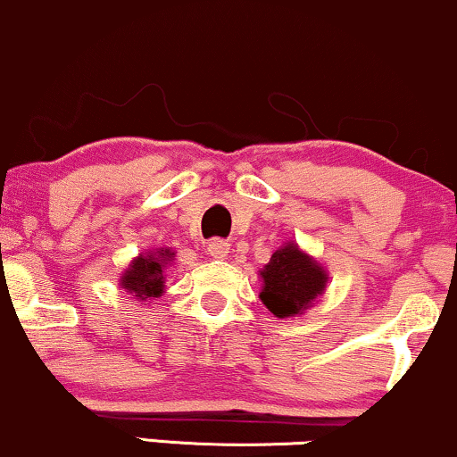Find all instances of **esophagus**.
I'll list each match as a JSON object with an SVG mask.
<instances>
[{"label": "esophagus", "instance_id": "esophagus-1", "mask_svg": "<svg viewBox=\"0 0 457 457\" xmlns=\"http://www.w3.org/2000/svg\"><path fill=\"white\" fill-rule=\"evenodd\" d=\"M228 250H230V245L222 239H212L210 244H207V252H210V256L220 258V261L228 256Z\"/></svg>", "mask_w": 457, "mask_h": 457}]
</instances>
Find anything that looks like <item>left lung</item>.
Returning <instances> with one entry per match:
<instances>
[{"label": "left lung", "mask_w": 457, "mask_h": 457, "mask_svg": "<svg viewBox=\"0 0 457 457\" xmlns=\"http://www.w3.org/2000/svg\"><path fill=\"white\" fill-rule=\"evenodd\" d=\"M261 301L275 318H295L313 305L326 290L324 267L296 244H286L273 252L261 271Z\"/></svg>", "instance_id": "8db88e82"}]
</instances>
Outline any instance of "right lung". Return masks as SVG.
Masks as SVG:
<instances>
[{"label": "right lung", "instance_id": "obj_1", "mask_svg": "<svg viewBox=\"0 0 457 457\" xmlns=\"http://www.w3.org/2000/svg\"><path fill=\"white\" fill-rule=\"evenodd\" d=\"M173 256L176 252H171L169 247H156V250L139 254L122 273L120 286L142 303L148 298H159L165 290V271Z\"/></svg>", "mask_w": 457, "mask_h": 457}]
</instances>
